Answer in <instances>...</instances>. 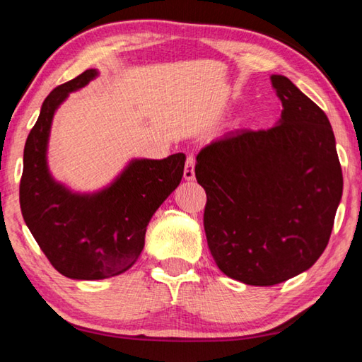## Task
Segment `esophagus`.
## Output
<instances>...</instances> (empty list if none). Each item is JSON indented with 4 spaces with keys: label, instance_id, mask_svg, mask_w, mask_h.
Instances as JSON below:
<instances>
[{
    "label": "esophagus",
    "instance_id": "obj_1",
    "mask_svg": "<svg viewBox=\"0 0 362 362\" xmlns=\"http://www.w3.org/2000/svg\"><path fill=\"white\" fill-rule=\"evenodd\" d=\"M194 165H195L194 156H192V154H189V156H187V158H186V165H185V180H187V181H194V177H195Z\"/></svg>",
    "mask_w": 362,
    "mask_h": 362
}]
</instances>
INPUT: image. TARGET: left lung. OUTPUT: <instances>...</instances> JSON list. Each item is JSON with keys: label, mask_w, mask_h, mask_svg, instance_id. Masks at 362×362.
Instances as JSON below:
<instances>
[{"label": "left lung", "mask_w": 362, "mask_h": 362, "mask_svg": "<svg viewBox=\"0 0 362 362\" xmlns=\"http://www.w3.org/2000/svg\"><path fill=\"white\" fill-rule=\"evenodd\" d=\"M270 79L283 105L278 124L226 133L195 163L214 262L251 286H274L318 261L344 191L325 111L286 76Z\"/></svg>", "instance_id": "1"}]
</instances>
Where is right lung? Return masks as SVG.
<instances>
[{
    "mask_svg": "<svg viewBox=\"0 0 362 362\" xmlns=\"http://www.w3.org/2000/svg\"><path fill=\"white\" fill-rule=\"evenodd\" d=\"M86 69L55 87L41 106L23 149L21 210L31 235L57 272L73 280H103L129 270L144 246L152 214L180 186L186 156L135 158L103 191L76 194L49 173L54 114L66 97L97 78Z\"/></svg>",
    "mask_w": 362,
    "mask_h": 362,
    "instance_id": "right-lung-1",
    "label": "right lung"
}]
</instances>
